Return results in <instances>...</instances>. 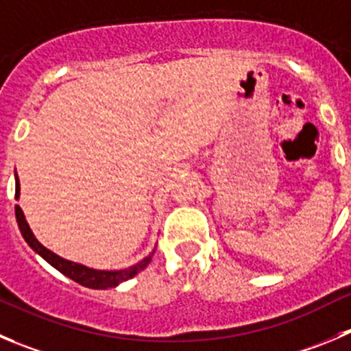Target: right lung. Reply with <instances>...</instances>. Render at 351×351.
Segmentation results:
<instances>
[{"mask_svg":"<svg viewBox=\"0 0 351 351\" xmlns=\"http://www.w3.org/2000/svg\"><path fill=\"white\" fill-rule=\"evenodd\" d=\"M20 196V182H19V176L15 173V199H19ZM15 215H16V222H19V229L22 232L23 239L27 241V245L34 250L38 255H41L49 265L55 267L56 270L70 278L72 281L79 282V285L86 286V288H91V289H106V288H115L119 286L120 282L128 281V279L134 278L136 274L141 272L143 269L148 267V263L152 262V256H153V250L146 258H143L141 262H138L136 265L128 267V269H122V270H98V269H91V267H86L82 263L77 262H72V260H66L62 258L60 255L53 253L51 250H48L46 246H43L41 243L36 239L34 232L31 231L29 228L27 220H25V215H23L22 208L19 205L15 206Z\"/></svg>","mask_w":351,"mask_h":351,"instance_id":"add662e5","label":"right lung"}]
</instances>
